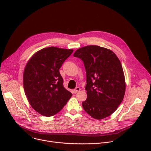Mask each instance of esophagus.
I'll use <instances>...</instances> for the list:
<instances>
[{
  "mask_svg": "<svg viewBox=\"0 0 151 151\" xmlns=\"http://www.w3.org/2000/svg\"><path fill=\"white\" fill-rule=\"evenodd\" d=\"M80 90H81L80 88H79V87H76V88L75 89V90H74L73 91H74V93H76L80 91Z\"/></svg>",
  "mask_w": 151,
  "mask_h": 151,
  "instance_id": "34e87169",
  "label": "esophagus"
}]
</instances>
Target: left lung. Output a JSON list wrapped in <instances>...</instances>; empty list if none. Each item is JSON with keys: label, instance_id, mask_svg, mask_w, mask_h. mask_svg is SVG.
<instances>
[{"label": "left lung", "instance_id": "obj_1", "mask_svg": "<svg viewBox=\"0 0 151 151\" xmlns=\"http://www.w3.org/2000/svg\"><path fill=\"white\" fill-rule=\"evenodd\" d=\"M86 71L85 89L88 98L82 103L85 111L96 119L111 115L124 99L125 76L121 63L110 50L89 45L77 50Z\"/></svg>", "mask_w": 151, "mask_h": 151}]
</instances>
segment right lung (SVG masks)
<instances>
[{
    "label": "right lung",
    "mask_w": 151,
    "mask_h": 151,
    "mask_svg": "<svg viewBox=\"0 0 151 151\" xmlns=\"http://www.w3.org/2000/svg\"><path fill=\"white\" fill-rule=\"evenodd\" d=\"M73 50L48 47L35 52L23 74L25 94L37 113L50 117L59 113L72 93L63 86L59 69Z\"/></svg>",
    "instance_id": "obj_1"
}]
</instances>
